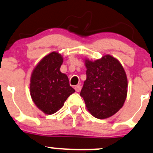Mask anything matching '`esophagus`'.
<instances>
[{
	"label": "esophagus",
	"mask_w": 153,
	"mask_h": 153,
	"mask_svg": "<svg viewBox=\"0 0 153 153\" xmlns=\"http://www.w3.org/2000/svg\"><path fill=\"white\" fill-rule=\"evenodd\" d=\"M74 89H75V91H76V92H79V91H81L82 87L80 85H76L74 87Z\"/></svg>",
	"instance_id": "1"
}]
</instances>
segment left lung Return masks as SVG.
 <instances>
[{
  "mask_svg": "<svg viewBox=\"0 0 153 153\" xmlns=\"http://www.w3.org/2000/svg\"><path fill=\"white\" fill-rule=\"evenodd\" d=\"M86 80L80 96L88 111L97 119H106L117 113L127 95V78L116 58L104 55L97 60L85 59Z\"/></svg>",
  "mask_w": 153,
  "mask_h": 153,
  "instance_id": "1",
  "label": "left lung"
}]
</instances>
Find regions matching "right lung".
Masks as SVG:
<instances>
[{"mask_svg": "<svg viewBox=\"0 0 153 153\" xmlns=\"http://www.w3.org/2000/svg\"><path fill=\"white\" fill-rule=\"evenodd\" d=\"M63 57L53 51L35 66L30 79V95L36 106L45 114L56 113L68 97L75 92L67 75L60 71Z\"/></svg>", "mask_w": 153, "mask_h": 153, "instance_id": "right-lung-1", "label": "right lung"}]
</instances>
